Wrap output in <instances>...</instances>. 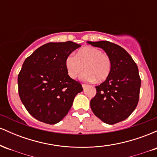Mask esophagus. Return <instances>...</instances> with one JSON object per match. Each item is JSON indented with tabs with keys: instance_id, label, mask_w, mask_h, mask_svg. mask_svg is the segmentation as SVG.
I'll return each mask as SVG.
<instances>
[{
	"instance_id": "34e87169",
	"label": "esophagus",
	"mask_w": 157,
	"mask_h": 157,
	"mask_svg": "<svg viewBox=\"0 0 157 157\" xmlns=\"http://www.w3.org/2000/svg\"><path fill=\"white\" fill-rule=\"evenodd\" d=\"M82 89H85L86 87H87V86H86V85H85V84H82Z\"/></svg>"
}]
</instances>
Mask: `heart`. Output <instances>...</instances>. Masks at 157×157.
I'll list each match as a JSON object with an SVG mask.
<instances>
[{
	"instance_id": "heart-1",
	"label": "heart",
	"mask_w": 157,
	"mask_h": 157,
	"mask_svg": "<svg viewBox=\"0 0 157 157\" xmlns=\"http://www.w3.org/2000/svg\"><path fill=\"white\" fill-rule=\"evenodd\" d=\"M65 64L71 78L76 79L84 69L86 72L82 75V80L97 82H103L109 77L112 67L109 56L92 46L81 48L75 56L68 55Z\"/></svg>"
}]
</instances>
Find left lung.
<instances>
[{"mask_svg":"<svg viewBox=\"0 0 157 157\" xmlns=\"http://www.w3.org/2000/svg\"><path fill=\"white\" fill-rule=\"evenodd\" d=\"M101 48L111 60L109 77L95 86L97 94L91 100L93 113L109 125L123 121L131 114L138 104L141 80L138 67L131 55L118 45L109 41H88Z\"/></svg>","mask_w":157,"mask_h":157,"instance_id":"8db88e82","label":"left lung"}]
</instances>
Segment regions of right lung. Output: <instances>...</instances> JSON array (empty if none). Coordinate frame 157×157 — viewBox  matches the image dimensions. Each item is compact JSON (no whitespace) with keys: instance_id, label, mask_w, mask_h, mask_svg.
<instances>
[{"instance_id":"add662e5","label":"right lung","mask_w":157,"mask_h":157,"mask_svg":"<svg viewBox=\"0 0 157 157\" xmlns=\"http://www.w3.org/2000/svg\"><path fill=\"white\" fill-rule=\"evenodd\" d=\"M81 45L71 41L48 43L23 63L17 77L21 102L39 121L56 124L66 116L81 84L68 76L66 57Z\"/></svg>"}]
</instances>
